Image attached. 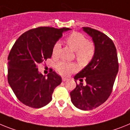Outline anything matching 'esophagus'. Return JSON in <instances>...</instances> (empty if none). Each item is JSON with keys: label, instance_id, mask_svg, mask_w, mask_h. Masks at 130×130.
<instances>
[{"label": "esophagus", "instance_id": "1", "mask_svg": "<svg viewBox=\"0 0 130 130\" xmlns=\"http://www.w3.org/2000/svg\"><path fill=\"white\" fill-rule=\"evenodd\" d=\"M67 80H68V78H65V77L62 78V80H63V82H65V81H67Z\"/></svg>", "mask_w": 130, "mask_h": 130}]
</instances>
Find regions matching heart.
Returning a JSON list of instances; mask_svg holds the SVG:
<instances>
[{"mask_svg":"<svg viewBox=\"0 0 130 130\" xmlns=\"http://www.w3.org/2000/svg\"><path fill=\"white\" fill-rule=\"evenodd\" d=\"M66 42L69 48L75 52L76 57L78 63L82 65L89 63L94 56L95 46L92 42H88L82 34L77 32L71 33L66 38ZM61 48V44L57 42L54 46L52 56L57 57ZM57 71L62 75H67L78 69L74 63L61 61L56 65Z\"/></svg>","mask_w":130,"mask_h":130,"instance_id":"heart-1","label":"heart"}]
</instances>
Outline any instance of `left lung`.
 <instances>
[{
  "mask_svg": "<svg viewBox=\"0 0 130 130\" xmlns=\"http://www.w3.org/2000/svg\"><path fill=\"white\" fill-rule=\"evenodd\" d=\"M82 30L92 38L95 54L91 61L74 77L76 86L70 95L76 108L88 110L108 99L118 73V63L117 49L110 38L92 28L82 27ZM83 78L87 82L85 85L82 82ZM77 79L81 81L79 85Z\"/></svg>",
  "mask_w": 130,
  "mask_h": 130,
  "instance_id": "left-lung-1",
  "label": "left lung"
}]
</instances>
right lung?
I'll use <instances>...</instances> for the list:
<instances>
[{
    "mask_svg": "<svg viewBox=\"0 0 130 130\" xmlns=\"http://www.w3.org/2000/svg\"><path fill=\"white\" fill-rule=\"evenodd\" d=\"M69 30L40 27L22 34L13 44L8 57V81L17 98L25 105L41 108L51 101L61 77L54 71L46 76L37 66L52 57L54 46Z\"/></svg>",
    "mask_w": 130,
    "mask_h": 130,
    "instance_id": "obj_1",
    "label": "right lung"
}]
</instances>
